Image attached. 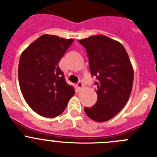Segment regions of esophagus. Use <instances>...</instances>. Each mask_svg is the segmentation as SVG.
I'll use <instances>...</instances> for the list:
<instances>
[{"label":"esophagus","mask_w":157,"mask_h":157,"mask_svg":"<svg viewBox=\"0 0 157 157\" xmlns=\"http://www.w3.org/2000/svg\"><path fill=\"white\" fill-rule=\"evenodd\" d=\"M76 86H77V88L78 89V90H81V89L83 88V86H84V85H83V83L82 82H78L76 84Z\"/></svg>","instance_id":"1"}]
</instances>
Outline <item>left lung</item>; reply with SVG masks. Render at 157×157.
<instances>
[{"label":"left lung","instance_id":"1","mask_svg":"<svg viewBox=\"0 0 157 157\" xmlns=\"http://www.w3.org/2000/svg\"><path fill=\"white\" fill-rule=\"evenodd\" d=\"M89 58L91 75L95 84L98 101L86 114L96 122L111 120L125 106L134 81V70L127 51L119 41L105 35H94L79 40Z\"/></svg>","mask_w":157,"mask_h":157}]
</instances>
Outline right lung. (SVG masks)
Returning <instances> with one entry per match:
<instances>
[{"label": "right lung", "mask_w": 157, "mask_h": 157, "mask_svg": "<svg viewBox=\"0 0 157 157\" xmlns=\"http://www.w3.org/2000/svg\"><path fill=\"white\" fill-rule=\"evenodd\" d=\"M75 39L44 34L19 59V82L27 105L36 113L55 118L63 113L75 89L66 82L59 62Z\"/></svg>", "instance_id": "right-lung-1"}]
</instances>
